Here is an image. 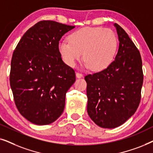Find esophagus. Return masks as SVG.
<instances>
[{"mask_svg": "<svg viewBox=\"0 0 153 153\" xmlns=\"http://www.w3.org/2000/svg\"><path fill=\"white\" fill-rule=\"evenodd\" d=\"M76 76L77 77V78H82V77H83V74H81V73L76 72Z\"/></svg>", "mask_w": 153, "mask_h": 153, "instance_id": "esophagus-1", "label": "esophagus"}]
</instances>
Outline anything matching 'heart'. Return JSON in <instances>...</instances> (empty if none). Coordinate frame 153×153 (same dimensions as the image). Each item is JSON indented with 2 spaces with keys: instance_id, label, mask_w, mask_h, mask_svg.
<instances>
[{
  "instance_id": "heart-1",
  "label": "heart",
  "mask_w": 153,
  "mask_h": 153,
  "mask_svg": "<svg viewBox=\"0 0 153 153\" xmlns=\"http://www.w3.org/2000/svg\"><path fill=\"white\" fill-rule=\"evenodd\" d=\"M69 41L58 44V51L65 63L74 67L83 56V67L95 71L106 69L116 53L118 40L114 31L101 27H85L72 33Z\"/></svg>"
}]
</instances>
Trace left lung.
<instances>
[{"label":"left lung","mask_w":153,"mask_h":153,"mask_svg":"<svg viewBox=\"0 0 153 153\" xmlns=\"http://www.w3.org/2000/svg\"><path fill=\"white\" fill-rule=\"evenodd\" d=\"M114 26L119 40L115 60L104 70L85 76L88 116L108 129L123 125L136 112L143 81L139 51L118 24Z\"/></svg>","instance_id":"1"}]
</instances>
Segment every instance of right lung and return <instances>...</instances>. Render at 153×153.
Listing matches in <instances>:
<instances>
[{"instance_id": "right-lung-1", "label": "right lung", "mask_w": 153, "mask_h": 153, "mask_svg": "<svg viewBox=\"0 0 153 153\" xmlns=\"http://www.w3.org/2000/svg\"><path fill=\"white\" fill-rule=\"evenodd\" d=\"M75 26L41 21L18 43L11 61L10 86L19 111L33 124L49 125L63 112L74 70L58 51L61 37Z\"/></svg>"}]
</instances>
